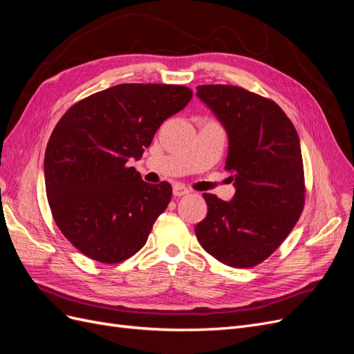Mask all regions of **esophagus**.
<instances>
[{
    "mask_svg": "<svg viewBox=\"0 0 354 354\" xmlns=\"http://www.w3.org/2000/svg\"><path fill=\"white\" fill-rule=\"evenodd\" d=\"M187 194H189V190H187L183 185H174V187H173V195H174L176 198L185 196V195H187Z\"/></svg>",
    "mask_w": 354,
    "mask_h": 354,
    "instance_id": "1",
    "label": "esophagus"
}]
</instances>
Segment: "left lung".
I'll return each mask as SVG.
<instances>
[{
  "label": "left lung",
  "mask_w": 354,
  "mask_h": 354,
  "mask_svg": "<svg viewBox=\"0 0 354 354\" xmlns=\"http://www.w3.org/2000/svg\"><path fill=\"white\" fill-rule=\"evenodd\" d=\"M196 95L227 133L226 169L236 189L230 202L203 194L208 214L196 238L220 263L254 267L279 248L304 208L297 130L273 100L245 88L199 85Z\"/></svg>",
  "instance_id": "left-lung-1"
}]
</instances>
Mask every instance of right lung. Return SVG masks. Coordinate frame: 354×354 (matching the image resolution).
<instances>
[{
	"label": "right lung",
	"instance_id": "right-lung-1",
	"mask_svg": "<svg viewBox=\"0 0 354 354\" xmlns=\"http://www.w3.org/2000/svg\"><path fill=\"white\" fill-rule=\"evenodd\" d=\"M190 99L183 85L120 84L60 118L44 156L48 205L60 232L88 259L115 264L145 246L173 187L146 183L130 162Z\"/></svg>",
	"mask_w": 354,
	"mask_h": 354
}]
</instances>
